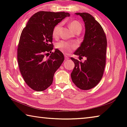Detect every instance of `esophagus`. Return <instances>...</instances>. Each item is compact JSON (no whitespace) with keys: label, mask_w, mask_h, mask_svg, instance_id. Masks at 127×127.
Listing matches in <instances>:
<instances>
[{"label":"esophagus","mask_w":127,"mask_h":127,"mask_svg":"<svg viewBox=\"0 0 127 127\" xmlns=\"http://www.w3.org/2000/svg\"><path fill=\"white\" fill-rule=\"evenodd\" d=\"M64 58H65V60H68V59H69V58H68V57H67V56H66V55H65V56H64Z\"/></svg>","instance_id":"1"}]
</instances>
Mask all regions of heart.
Returning a JSON list of instances; mask_svg holds the SVG:
<instances>
[{
    "mask_svg": "<svg viewBox=\"0 0 127 127\" xmlns=\"http://www.w3.org/2000/svg\"><path fill=\"white\" fill-rule=\"evenodd\" d=\"M69 26L74 32L77 30H81V31L82 29V25L81 23L78 21L75 20L70 21L69 23ZM61 27L62 23H58L53 28L52 34L54 37L57 38L58 37ZM55 48L64 54H68L76 48V46L68 42L64 41H61L57 42L55 44Z\"/></svg>",
    "mask_w": 127,
    "mask_h": 127,
    "instance_id": "obj_1",
    "label": "heart"
}]
</instances>
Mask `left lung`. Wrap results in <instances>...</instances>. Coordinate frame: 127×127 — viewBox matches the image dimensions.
<instances>
[{
	"mask_svg": "<svg viewBox=\"0 0 127 127\" xmlns=\"http://www.w3.org/2000/svg\"><path fill=\"white\" fill-rule=\"evenodd\" d=\"M85 23V33L81 46L74 53L87 59L82 63L71 58L74 68L71 73L73 82L83 90L91 89L97 85L104 73L106 64L107 40L101 26L87 13H76Z\"/></svg>",
	"mask_w": 127,
	"mask_h": 127,
	"instance_id": "obj_1",
	"label": "left lung"
}]
</instances>
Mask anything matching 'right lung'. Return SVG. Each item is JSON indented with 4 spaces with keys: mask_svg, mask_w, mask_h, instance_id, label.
Returning <instances> with one entry per match:
<instances>
[{
    "mask_svg": "<svg viewBox=\"0 0 127 127\" xmlns=\"http://www.w3.org/2000/svg\"><path fill=\"white\" fill-rule=\"evenodd\" d=\"M69 16L64 12H38L22 30L17 49L18 65L25 82L35 91H44L52 84L55 72L64 61L61 51L55 49L51 52L52 32L55 25Z\"/></svg>",
    "mask_w": 127,
    "mask_h": 127,
    "instance_id": "obj_1",
    "label": "right lung"
}]
</instances>
